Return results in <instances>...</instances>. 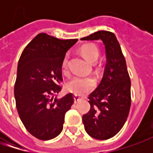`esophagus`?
<instances>
[{
	"label": "esophagus",
	"mask_w": 153,
	"mask_h": 153,
	"mask_svg": "<svg viewBox=\"0 0 153 153\" xmlns=\"http://www.w3.org/2000/svg\"><path fill=\"white\" fill-rule=\"evenodd\" d=\"M74 100H75V102L76 103L82 100V97H80L79 95H77V94H75V95H74Z\"/></svg>",
	"instance_id": "1"
}]
</instances>
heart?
<instances>
[{"label": "heart", "instance_id": "1", "mask_svg": "<svg viewBox=\"0 0 153 153\" xmlns=\"http://www.w3.org/2000/svg\"><path fill=\"white\" fill-rule=\"evenodd\" d=\"M81 52L85 59L90 63L97 61L100 51L94 44H85L81 48ZM68 55L65 56L63 59V69L65 71L67 69ZM95 86V82L90 76H72L66 83V89L75 94H83L91 91Z\"/></svg>", "mask_w": 153, "mask_h": 153}]
</instances>
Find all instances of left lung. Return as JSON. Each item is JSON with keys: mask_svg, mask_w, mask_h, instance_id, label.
I'll use <instances>...</instances> for the list:
<instances>
[{"mask_svg": "<svg viewBox=\"0 0 153 153\" xmlns=\"http://www.w3.org/2000/svg\"><path fill=\"white\" fill-rule=\"evenodd\" d=\"M81 40H101L105 48L106 65L102 80L88 96L90 110L82 116V122L91 137L107 140L120 131L130 109L131 82L126 60L112 32L99 30Z\"/></svg>", "mask_w": 153, "mask_h": 153, "instance_id": "obj_1", "label": "left lung"}]
</instances>
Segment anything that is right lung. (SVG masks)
I'll return each mask as SVG.
<instances>
[{"label": "right lung", "instance_id": "1", "mask_svg": "<svg viewBox=\"0 0 153 153\" xmlns=\"http://www.w3.org/2000/svg\"><path fill=\"white\" fill-rule=\"evenodd\" d=\"M77 39L60 40L40 33L24 49L14 85L16 107L22 123L36 138L48 140L63 129L65 115L74 102L72 94L58 99L62 65Z\"/></svg>", "mask_w": 153, "mask_h": 153}]
</instances>
